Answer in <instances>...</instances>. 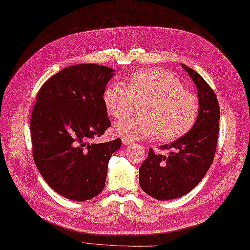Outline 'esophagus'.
<instances>
[{
  "label": "esophagus",
  "instance_id": "1",
  "mask_svg": "<svg viewBox=\"0 0 250 250\" xmlns=\"http://www.w3.org/2000/svg\"><path fill=\"white\" fill-rule=\"evenodd\" d=\"M122 142H123L124 145H125V146L132 145V144L134 143L132 140H129V139H127V138H123V139H122Z\"/></svg>",
  "mask_w": 250,
  "mask_h": 250
}]
</instances>
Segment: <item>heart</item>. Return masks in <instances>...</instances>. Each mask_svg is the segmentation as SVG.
Here are the masks:
<instances>
[{"instance_id":"obj_1","label":"heart","mask_w":250,"mask_h":250,"mask_svg":"<svg viewBox=\"0 0 250 250\" xmlns=\"http://www.w3.org/2000/svg\"><path fill=\"white\" fill-rule=\"evenodd\" d=\"M141 101V115L117 123L116 135L129 140L158 135L161 141H174L189 132L199 115L198 97L163 69L137 71L128 76L125 86L111 83L103 92L105 107L116 120L132 113L135 102Z\"/></svg>"}]
</instances>
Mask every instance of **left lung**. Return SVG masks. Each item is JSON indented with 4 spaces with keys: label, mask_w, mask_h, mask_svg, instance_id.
Wrapping results in <instances>:
<instances>
[{
    "label": "left lung",
    "mask_w": 250,
    "mask_h": 250,
    "mask_svg": "<svg viewBox=\"0 0 250 250\" xmlns=\"http://www.w3.org/2000/svg\"><path fill=\"white\" fill-rule=\"evenodd\" d=\"M194 82L199 95V115L189 132L171 144L162 155L149 150L139 169L141 188L153 199L168 201L188 193L211 167L217 148L220 107L214 90L195 71L182 63Z\"/></svg>",
    "instance_id": "obj_1"
}]
</instances>
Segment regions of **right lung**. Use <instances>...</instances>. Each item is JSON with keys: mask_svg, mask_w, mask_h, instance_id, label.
Returning <instances> with one entry per match:
<instances>
[{"mask_svg": "<svg viewBox=\"0 0 250 250\" xmlns=\"http://www.w3.org/2000/svg\"><path fill=\"white\" fill-rule=\"evenodd\" d=\"M113 70L95 63L64 68L39 89L30 130L33 159L47 185L65 199H93L105 186L122 140L95 144L110 125L103 92Z\"/></svg>", "mask_w": 250, "mask_h": 250, "instance_id": "obj_1", "label": "right lung"}]
</instances>
